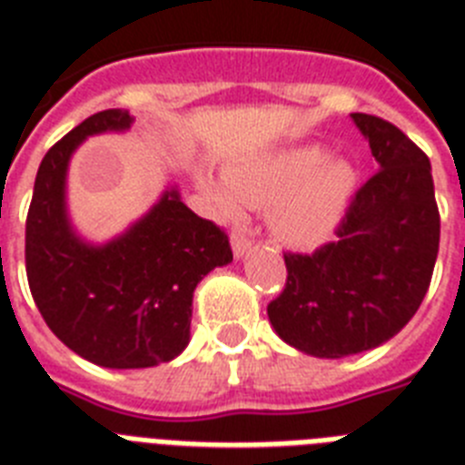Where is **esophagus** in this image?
<instances>
[{
	"label": "esophagus",
	"instance_id": "1",
	"mask_svg": "<svg viewBox=\"0 0 465 465\" xmlns=\"http://www.w3.org/2000/svg\"><path fill=\"white\" fill-rule=\"evenodd\" d=\"M230 242H232V252H235L237 259L247 254L249 247H252V237L244 235L242 230H232V235H230Z\"/></svg>",
	"mask_w": 465,
	"mask_h": 465
}]
</instances>
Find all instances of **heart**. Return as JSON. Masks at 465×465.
Instances as JSON below:
<instances>
[{
	"label": "heart",
	"instance_id": "heart-1",
	"mask_svg": "<svg viewBox=\"0 0 465 465\" xmlns=\"http://www.w3.org/2000/svg\"><path fill=\"white\" fill-rule=\"evenodd\" d=\"M323 149L304 147L282 156L230 173V191L249 206H272L273 232L299 249L316 247L330 237L342 216L354 187V171L347 161L323 163ZM211 197L225 216H235L237 202L221 185H211Z\"/></svg>",
	"mask_w": 465,
	"mask_h": 465
}]
</instances>
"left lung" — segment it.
Segmentation results:
<instances>
[{
	"instance_id": "left-lung-1",
	"label": "left lung",
	"mask_w": 465,
	"mask_h": 465,
	"mask_svg": "<svg viewBox=\"0 0 465 465\" xmlns=\"http://www.w3.org/2000/svg\"><path fill=\"white\" fill-rule=\"evenodd\" d=\"M378 171L354 192L335 240L285 252L287 280L268 318L287 344L342 359L387 342L423 302L440 249L430 159L390 121L351 114Z\"/></svg>"
}]
</instances>
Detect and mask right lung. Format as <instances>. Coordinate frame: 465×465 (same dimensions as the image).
I'll use <instances>...</instances> for the list:
<instances>
[{
	"instance_id": "right-lung-1",
	"label": "right lung",
	"mask_w": 465,
	"mask_h": 465,
	"mask_svg": "<svg viewBox=\"0 0 465 465\" xmlns=\"http://www.w3.org/2000/svg\"><path fill=\"white\" fill-rule=\"evenodd\" d=\"M128 111L106 109L49 149L25 218V273L45 323L75 354L104 368L171 361L190 342L192 292L232 261L223 228L166 192L118 240L90 247L73 235L64 206L68 159L87 135L130 128Z\"/></svg>"
}]
</instances>
